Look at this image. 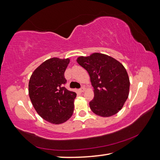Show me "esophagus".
Instances as JSON below:
<instances>
[{
  "mask_svg": "<svg viewBox=\"0 0 160 160\" xmlns=\"http://www.w3.org/2000/svg\"><path fill=\"white\" fill-rule=\"evenodd\" d=\"M84 91H85V88L84 87H82V88H81L79 89V91L81 92V93H82V92H83Z\"/></svg>",
  "mask_w": 160,
  "mask_h": 160,
  "instance_id": "34e87169",
  "label": "esophagus"
}]
</instances>
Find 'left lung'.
I'll list each match as a JSON object with an SVG mask.
<instances>
[{"mask_svg": "<svg viewBox=\"0 0 160 160\" xmlns=\"http://www.w3.org/2000/svg\"><path fill=\"white\" fill-rule=\"evenodd\" d=\"M77 61L90 76L94 92L93 100L89 102L92 112L103 117L117 114L129 93V78L123 64L98 52L87 57L80 56Z\"/></svg>", "mask_w": 160, "mask_h": 160, "instance_id": "1", "label": "left lung"}]
</instances>
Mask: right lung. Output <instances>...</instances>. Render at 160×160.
<instances>
[{"label": "right lung", "instance_id": "obj_1", "mask_svg": "<svg viewBox=\"0 0 160 160\" xmlns=\"http://www.w3.org/2000/svg\"><path fill=\"white\" fill-rule=\"evenodd\" d=\"M69 61V58L48 59L33 71L29 79V95L33 108L42 118L52 124H62L74 112L77 93L63 86Z\"/></svg>", "mask_w": 160, "mask_h": 160}]
</instances>
